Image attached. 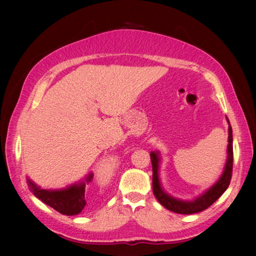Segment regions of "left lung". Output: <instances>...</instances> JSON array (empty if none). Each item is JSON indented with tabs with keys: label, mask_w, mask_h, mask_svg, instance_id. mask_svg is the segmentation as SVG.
Here are the masks:
<instances>
[{
	"label": "left lung",
	"mask_w": 256,
	"mask_h": 256,
	"mask_svg": "<svg viewBox=\"0 0 256 256\" xmlns=\"http://www.w3.org/2000/svg\"><path fill=\"white\" fill-rule=\"evenodd\" d=\"M228 128V148H227V162L224 164V170L222 175L220 176L219 180L216 182L214 185L193 201H182L178 198H175L164 192L160 185L159 180V152H151V164H152V190L154 196L162 206H164L166 209L170 210L172 212L180 214H196V212H201L209 208L211 204L218 200V198L222 196V193L228 188L229 184H230L232 175V162H234V152H232V130L229 123Z\"/></svg>",
	"instance_id": "8db88e82"
}]
</instances>
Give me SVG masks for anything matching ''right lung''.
<instances>
[{
	"label": "right lung",
	"mask_w": 256,
	"mask_h": 256,
	"mask_svg": "<svg viewBox=\"0 0 256 256\" xmlns=\"http://www.w3.org/2000/svg\"><path fill=\"white\" fill-rule=\"evenodd\" d=\"M92 180V174L86 178V182ZM28 185L34 196L40 198L45 204L53 208L60 214L74 216L80 214L86 206L84 188L86 183L73 184L63 190H42L32 180H28Z\"/></svg>",
	"instance_id": "right-lung-1"
}]
</instances>
